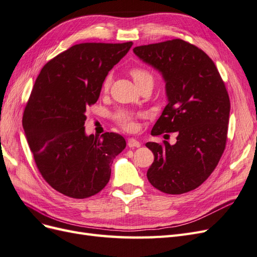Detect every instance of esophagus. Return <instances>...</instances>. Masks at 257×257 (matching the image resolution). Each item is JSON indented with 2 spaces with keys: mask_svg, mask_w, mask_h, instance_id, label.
<instances>
[{
  "mask_svg": "<svg viewBox=\"0 0 257 257\" xmlns=\"http://www.w3.org/2000/svg\"><path fill=\"white\" fill-rule=\"evenodd\" d=\"M127 146H128L130 148H139L142 145H141V143H139V142L137 141V139H135V138H130L128 141H127Z\"/></svg>",
  "mask_w": 257,
  "mask_h": 257,
  "instance_id": "esophagus-1",
  "label": "esophagus"
}]
</instances>
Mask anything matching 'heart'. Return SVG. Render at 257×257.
I'll return each instance as SVG.
<instances>
[{"mask_svg":"<svg viewBox=\"0 0 257 257\" xmlns=\"http://www.w3.org/2000/svg\"><path fill=\"white\" fill-rule=\"evenodd\" d=\"M131 75L133 77V79L135 81V83L137 84V87L142 85L146 82H153V76L146 71V69L143 68H133L131 71ZM111 82V75L107 76L104 85L105 88L109 87V84ZM136 115L133 114L132 112H127V111H121L118 113V121L122 125V127H124L127 131H134L137 127L136 124Z\"/></svg>","mask_w":257,"mask_h":257,"instance_id":"heart-1","label":"heart"}]
</instances>
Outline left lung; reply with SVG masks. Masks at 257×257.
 I'll use <instances>...</instances> for the list:
<instances>
[{"label":"left lung","mask_w":257,"mask_h":257,"mask_svg":"<svg viewBox=\"0 0 257 257\" xmlns=\"http://www.w3.org/2000/svg\"><path fill=\"white\" fill-rule=\"evenodd\" d=\"M133 51L165 81L167 105L151 134H178L175 145L146 144L154 154L148 180L167 194L192 191L211 175L224 152L230 110L226 88L213 61L182 40Z\"/></svg>","instance_id":"8db88e82"}]
</instances>
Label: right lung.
<instances>
[{
    "label": "right lung",
    "mask_w": 257,
    "mask_h": 257,
    "mask_svg": "<svg viewBox=\"0 0 257 257\" xmlns=\"http://www.w3.org/2000/svg\"><path fill=\"white\" fill-rule=\"evenodd\" d=\"M133 43L75 45L41 71L22 118L30 149L43 178L72 198L102 191L113 159L126 146L116 133L85 134L87 107L95 104L110 69Z\"/></svg>",
    "instance_id": "1"
}]
</instances>
